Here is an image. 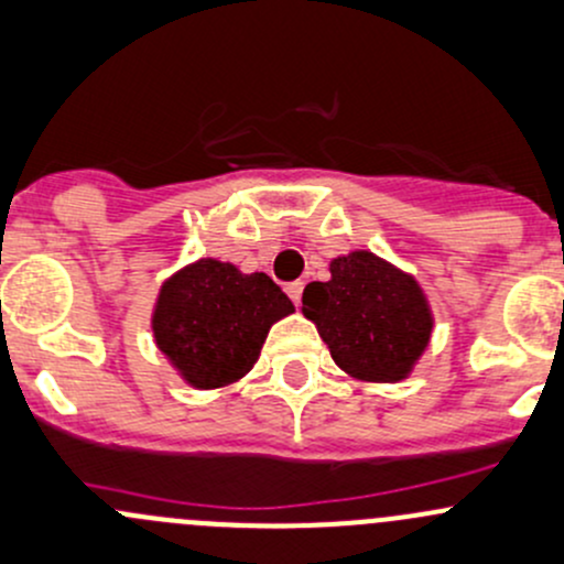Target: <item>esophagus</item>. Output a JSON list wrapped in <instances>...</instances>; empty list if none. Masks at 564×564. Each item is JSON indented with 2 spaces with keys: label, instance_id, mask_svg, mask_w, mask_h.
Here are the masks:
<instances>
[{
  "label": "esophagus",
  "instance_id": "1",
  "mask_svg": "<svg viewBox=\"0 0 564 564\" xmlns=\"http://www.w3.org/2000/svg\"><path fill=\"white\" fill-rule=\"evenodd\" d=\"M302 281H292V283H286V294H289V300L294 302V305H300V300H302Z\"/></svg>",
  "mask_w": 564,
  "mask_h": 564
}]
</instances>
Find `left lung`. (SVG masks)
Masks as SVG:
<instances>
[{
    "label": "left lung",
    "instance_id": "obj_1",
    "mask_svg": "<svg viewBox=\"0 0 564 564\" xmlns=\"http://www.w3.org/2000/svg\"><path fill=\"white\" fill-rule=\"evenodd\" d=\"M329 272L327 283H307L302 311L318 327L332 359L361 381L405 378L432 332L419 283L370 251L337 257Z\"/></svg>",
    "mask_w": 564,
    "mask_h": 564
}]
</instances>
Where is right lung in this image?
<instances>
[{"mask_svg":"<svg viewBox=\"0 0 564 564\" xmlns=\"http://www.w3.org/2000/svg\"><path fill=\"white\" fill-rule=\"evenodd\" d=\"M292 300L264 272L242 275L235 264L199 259L170 278L153 313L159 348L192 387H227L259 359Z\"/></svg>","mask_w":564,"mask_h":564,"instance_id":"add662e5","label":"right lung"}]
</instances>
